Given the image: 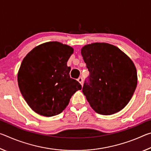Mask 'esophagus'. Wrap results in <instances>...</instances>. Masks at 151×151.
<instances>
[{
    "label": "esophagus",
    "mask_w": 151,
    "mask_h": 151,
    "mask_svg": "<svg viewBox=\"0 0 151 151\" xmlns=\"http://www.w3.org/2000/svg\"><path fill=\"white\" fill-rule=\"evenodd\" d=\"M78 81L79 82V83H80L81 85H83V77H79L78 78Z\"/></svg>",
    "instance_id": "esophagus-1"
}]
</instances>
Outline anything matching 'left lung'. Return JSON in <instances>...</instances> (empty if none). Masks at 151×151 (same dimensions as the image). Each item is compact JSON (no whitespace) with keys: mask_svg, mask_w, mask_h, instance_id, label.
Returning <instances> with one entry per match:
<instances>
[{"mask_svg":"<svg viewBox=\"0 0 151 151\" xmlns=\"http://www.w3.org/2000/svg\"><path fill=\"white\" fill-rule=\"evenodd\" d=\"M81 55L90 76L83 93L94 111L111 115L124 109L137 85L134 64L124 52L106 42L82 48Z\"/></svg>","mask_w":151,"mask_h":151,"instance_id":"obj_1","label":"left lung"}]
</instances>
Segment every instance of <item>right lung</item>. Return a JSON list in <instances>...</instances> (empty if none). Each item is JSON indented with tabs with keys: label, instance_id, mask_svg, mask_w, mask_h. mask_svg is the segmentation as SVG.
<instances>
[{
	"label": "right lung",
	"instance_id": "1",
	"mask_svg": "<svg viewBox=\"0 0 151 151\" xmlns=\"http://www.w3.org/2000/svg\"><path fill=\"white\" fill-rule=\"evenodd\" d=\"M73 48L52 41L40 45L24 58L18 72L22 96L32 111L45 116L57 115L65 109L76 91L77 81L70 77L67 61Z\"/></svg>",
	"mask_w": 151,
	"mask_h": 151
}]
</instances>
